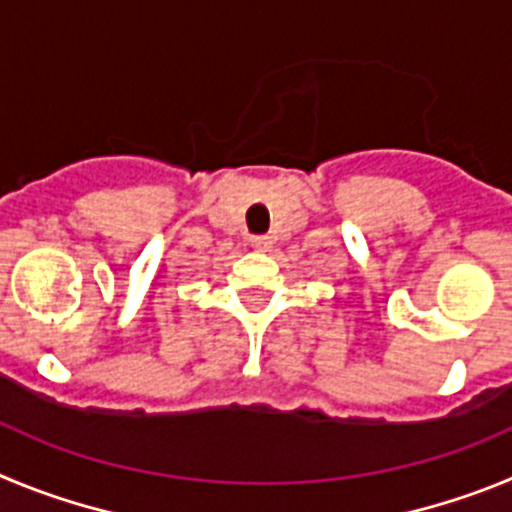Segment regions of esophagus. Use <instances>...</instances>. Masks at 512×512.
Here are the masks:
<instances>
[{
	"label": "esophagus",
	"instance_id": "esophagus-1",
	"mask_svg": "<svg viewBox=\"0 0 512 512\" xmlns=\"http://www.w3.org/2000/svg\"><path fill=\"white\" fill-rule=\"evenodd\" d=\"M247 245H250L252 250H257V252H267V250H270V245H273V239H270V237H250V242H247Z\"/></svg>",
	"mask_w": 512,
	"mask_h": 512
}]
</instances>
